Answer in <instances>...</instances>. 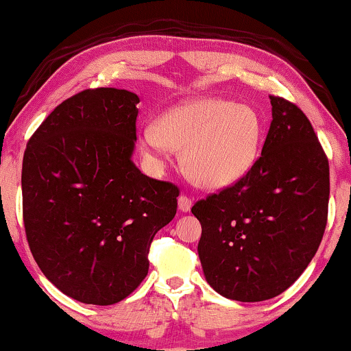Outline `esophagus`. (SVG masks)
Here are the masks:
<instances>
[{
    "label": "esophagus",
    "instance_id": "obj_1",
    "mask_svg": "<svg viewBox=\"0 0 351 351\" xmlns=\"http://www.w3.org/2000/svg\"><path fill=\"white\" fill-rule=\"evenodd\" d=\"M191 206H193V201L189 199L188 196H184V194H181V196L178 197V209L181 210V213H189Z\"/></svg>",
    "mask_w": 351,
    "mask_h": 351
}]
</instances>
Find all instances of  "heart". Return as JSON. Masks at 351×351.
I'll return each instance as SVG.
<instances>
[{
  "instance_id": "1",
  "label": "heart",
  "mask_w": 351,
  "mask_h": 351,
  "mask_svg": "<svg viewBox=\"0 0 351 351\" xmlns=\"http://www.w3.org/2000/svg\"><path fill=\"white\" fill-rule=\"evenodd\" d=\"M263 121L255 108L219 98L181 103L141 135L143 154L160 162L168 149L181 152L188 178L204 189L234 186L258 160Z\"/></svg>"
}]
</instances>
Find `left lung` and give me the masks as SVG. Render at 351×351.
Wrapping results in <instances>:
<instances>
[{
	"instance_id": "obj_1",
	"label": "left lung",
	"mask_w": 351,
	"mask_h": 351,
	"mask_svg": "<svg viewBox=\"0 0 351 351\" xmlns=\"http://www.w3.org/2000/svg\"><path fill=\"white\" fill-rule=\"evenodd\" d=\"M261 157L247 176L197 201L206 281L223 298L260 302L286 291L317 252L327 226L328 160L296 104L269 96Z\"/></svg>"
}]
</instances>
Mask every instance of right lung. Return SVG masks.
<instances>
[{"instance_id": "1", "label": "right lung", "mask_w": 351, "mask_h": 351, "mask_svg": "<svg viewBox=\"0 0 351 351\" xmlns=\"http://www.w3.org/2000/svg\"><path fill=\"white\" fill-rule=\"evenodd\" d=\"M135 93L84 90L58 104L23 160V216L45 278L83 304L111 306L149 273L155 234L176 214L178 188L132 162Z\"/></svg>"}]
</instances>
